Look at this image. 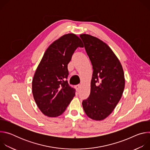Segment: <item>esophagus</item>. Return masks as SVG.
<instances>
[{"mask_svg": "<svg viewBox=\"0 0 150 150\" xmlns=\"http://www.w3.org/2000/svg\"><path fill=\"white\" fill-rule=\"evenodd\" d=\"M80 87H81V84H78V85H75V88L76 89V90H77V91L79 90Z\"/></svg>", "mask_w": 150, "mask_h": 150, "instance_id": "34e87169", "label": "esophagus"}]
</instances>
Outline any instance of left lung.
<instances>
[{
    "instance_id": "left-lung-1",
    "label": "left lung",
    "mask_w": 150,
    "mask_h": 150,
    "mask_svg": "<svg viewBox=\"0 0 150 150\" xmlns=\"http://www.w3.org/2000/svg\"><path fill=\"white\" fill-rule=\"evenodd\" d=\"M80 37L93 69L90 94L83 100L82 107L90 118L102 120L112 113L122 97L125 88L123 70L117 56L105 42L86 34Z\"/></svg>"
}]
</instances>
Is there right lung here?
Returning a JSON list of instances; mask_svg holds the SVG:
<instances>
[{"label": "right lung", "instance_id": "add662e5", "mask_svg": "<svg viewBox=\"0 0 150 150\" xmlns=\"http://www.w3.org/2000/svg\"><path fill=\"white\" fill-rule=\"evenodd\" d=\"M78 47L83 46L76 35L62 36L47 49L35 71L32 82L34 99L40 111L48 117L61 115L75 95V90L67 79L68 65Z\"/></svg>", "mask_w": 150, "mask_h": 150}]
</instances>
